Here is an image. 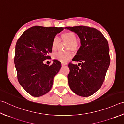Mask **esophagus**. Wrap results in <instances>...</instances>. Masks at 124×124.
<instances>
[{
    "mask_svg": "<svg viewBox=\"0 0 124 124\" xmlns=\"http://www.w3.org/2000/svg\"><path fill=\"white\" fill-rule=\"evenodd\" d=\"M61 65L62 66H66V65H67V63H61Z\"/></svg>",
    "mask_w": 124,
    "mask_h": 124,
    "instance_id": "1",
    "label": "esophagus"
}]
</instances>
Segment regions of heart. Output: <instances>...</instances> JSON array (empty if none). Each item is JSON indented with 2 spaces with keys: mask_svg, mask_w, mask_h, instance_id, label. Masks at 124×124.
<instances>
[{
  "mask_svg": "<svg viewBox=\"0 0 124 124\" xmlns=\"http://www.w3.org/2000/svg\"><path fill=\"white\" fill-rule=\"evenodd\" d=\"M61 39L62 41L68 42L67 44L66 49L67 50H71L74 52L77 51L80 48V42L76 39L75 33L72 31H67L63 33L61 35ZM61 40L57 36H56L53 40L51 48L53 50H56L59 47ZM73 53L71 51H58L54 54L53 57L61 62H66L73 57Z\"/></svg>",
  "mask_w": 124,
  "mask_h": 124,
  "instance_id": "1",
  "label": "heart"
}]
</instances>
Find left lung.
<instances>
[{
  "instance_id": "1",
  "label": "left lung",
  "mask_w": 124,
  "mask_h": 124,
  "mask_svg": "<svg viewBox=\"0 0 124 124\" xmlns=\"http://www.w3.org/2000/svg\"><path fill=\"white\" fill-rule=\"evenodd\" d=\"M65 28L75 32L81 44L73 59L80 63L68 64L69 86L77 95L87 97L98 91L104 81L110 64L108 43L102 33L94 28L77 26Z\"/></svg>"
}]
</instances>
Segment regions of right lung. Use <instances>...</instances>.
I'll return each mask as SVG.
<instances>
[{"instance_id": "obj_1", "label": "right lung", "mask_w": 124, "mask_h": 124, "mask_svg": "<svg viewBox=\"0 0 124 124\" xmlns=\"http://www.w3.org/2000/svg\"><path fill=\"white\" fill-rule=\"evenodd\" d=\"M63 30L62 27L34 26L25 31L17 40L14 62L18 80L31 95L39 97L51 89L61 64L56 60L50 66L43 61L50 58L53 40Z\"/></svg>"}]
</instances>
